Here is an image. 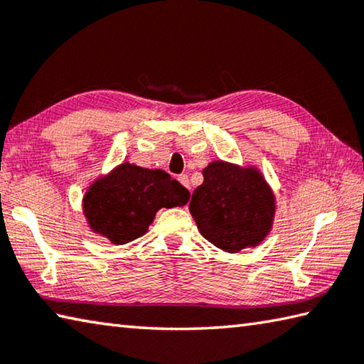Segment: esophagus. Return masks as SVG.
Segmentation results:
<instances>
[{
	"label": "esophagus",
	"instance_id": "esophagus-1",
	"mask_svg": "<svg viewBox=\"0 0 364 364\" xmlns=\"http://www.w3.org/2000/svg\"><path fill=\"white\" fill-rule=\"evenodd\" d=\"M178 181H180L184 188L191 189V184H189V176L188 175H180L178 176Z\"/></svg>",
	"mask_w": 364,
	"mask_h": 364
}]
</instances>
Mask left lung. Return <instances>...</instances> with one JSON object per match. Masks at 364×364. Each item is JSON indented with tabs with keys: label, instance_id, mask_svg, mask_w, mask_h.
<instances>
[{
	"label": "left lung",
	"instance_id": "8db88e82",
	"mask_svg": "<svg viewBox=\"0 0 364 364\" xmlns=\"http://www.w3.org/2000/svg\"><path fill=\"white\" fill-rule=\"evenodd\" d=\"M202 173L189 203L199 232L228 253L259 245L275 216V196L259 168L213 161Z\"/></svg>",
	"mask_w": 364,
	"mask_h": 364
}]
</instances>
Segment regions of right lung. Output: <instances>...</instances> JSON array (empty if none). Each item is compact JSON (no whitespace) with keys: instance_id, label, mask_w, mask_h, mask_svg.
I'll list each match as a JSON object with an SVG mask.
<instances>
[{"instance_id":"right-lung-1","label":"right lung","mask_w":364,"mask_h":364,"mask_svg":"<svg viewBox=\"0 0 364 364\" xmlns=\"http://www.w3.org/2000/svg\"><path fill=\"white\" fill-rule=\"evenodd\" d=\"M189 191L164 170L122 162L90 184L82 211L92 232L125 245L148 232L161 208L183 207Z\"/></svg>"}]
</instances>
